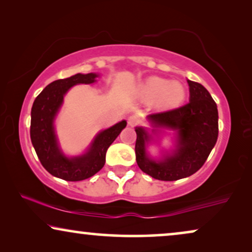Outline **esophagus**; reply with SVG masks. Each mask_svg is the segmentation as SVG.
<instances>
[{
	"label": "esophagus",
	"mask_w": 252,
	"mask_h": 252,
	"mask_svg": "<svg viewBox=\"0 0 252 252\" xmlns=\"http://www.w3.org/2000/svg\"><path fill=\"white\" fill-rule=\"evenodd\" d=\"M127 123H128L129 126L133 127V126L139 125L140 119H139V117H136V116H130V117H128V119H127Z\"/></svg>",
	"instance_id": "34e87169"
}]
</instances>
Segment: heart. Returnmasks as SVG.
Here are the masks:
<instances>
[{"mask_svg": "<svg viewBox=\"0 0 252 252\" xmlns=\"http://www.w3.org/2000/svg\"><path fill=\"white\" fill-rule=\"evenodd\" d=\"M139 95L148 102H156L161 108H174L184 101L186 92L184 86L179 82L153 77L140 86Z\"/></svg>", "mask_w": 252, "mask_h": 252, "instance_id": "1", "label": "heart"}]
</instances>
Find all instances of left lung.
Returning <instances> with one entry per match:
<instances>
[{
  "label": "left lung",
  "instance_id": "left-lung-1",
  "mask_svg": "<svg viewBox=\"0 0 252 252\" xmlns=\"http://www.w3.org/2000/svg\"><path fill=\"white\" fill-rule=\"evenodd\" d=\"M189 103L180 108L151 113L147 117L155 128L177 130V148L155 160L147 154L151 136L136 127V163L144 173L161 181H175L190 177L203 166L218 139V109L201 84L187 80ZM156 129H154V132Z\"/></svg>",
  "mask_w": 252,
  "mask_h": 252
}]
</instances>
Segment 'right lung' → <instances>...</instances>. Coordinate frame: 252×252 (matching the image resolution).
I'll return each instance as SVG.
<instances>
[{"mask_svg":"<svg viewBox=\"0 0 252 252\" xmlns=\"http://www.w3.org/2000/svg\"><path fill=\"white\" fill-rule=\"evenodd\" d=\"M96 73L74 74L70 78L53 81L37 95L31 111V141L42 166L51 175L66 181H81L97 173L105 164L108 148L125 128L123 120L108 129L99 132L84 155L68 158L58 146L54 120L60 111L64 95L72 86L93 84Z\"/></svg>","mask_w":252,"mask_h":252,"instance_id":"obj_1","label":"right lung"}]
</instances>
